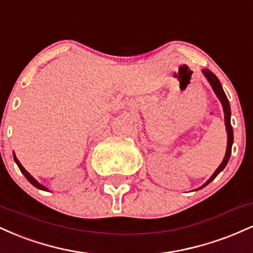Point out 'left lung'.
Listing matches in <instances>:
<instances>
[{
  "label": "left lung",
  "instance_id": "left-lung-1",
  "mask_svg": "<svg viewBox=\"0 0 253 253\" xmlns=\"http://www.w3.org/2000/svg\"><path fill=\"white\" fill-rule=\"evenodd\" d=\"M203 74H205V76L207 77V80L210 81L211 88H213L214 91H215L216 96L219 97V100L221 101L222 103V107H223V113H225V125H226V129H227V149H226V155H225V158H223L222 163L220 164V167L217 168L215 170V172L211 175V177L210 179H208L207 182L205 183V184L202 185L201 188L206 187L207 184H210V183L213 181L215 177L219 175L221 171L225 169V167L227 165L228 163V159L229 157H231V152H232V144H233V128H232V125H231V107H229V102H228V98L226 96L225 91H223L222 86H221V83H220V81L217 80V77L215 75L213 74L211 70H207V69H205L203 70ZM201 188H199V189H201Z\"/></svg>",
  "mask_w": 253,
  "mask_h": 253
}]
</instances>
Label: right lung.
I'll list each match as a JSON object with an SVG mask.
<instances>
[{
  "label": "right lung",
  "mask_w": 253,
  "mask_h": 253,
  "mask_svg": "<svg viewBox=\"0 0 253 253\" xmlns=\"http://www.w3.org/2000/svg\"><path fill=\"white\" fill-rule=\"evenodd\" d=\"M14 161H15V163L17 164V167H19V169H20V171H21V172H22V173H24V176L26 177V178H27V179H28V181H30V183H32V184H33V185H34V187H36V188H38V189H40V190H47V189H46V188H45V187H43V185H42V184H40V183H38V182L36 181V179H34V178H33V177H32V176L30 175V173H28V172H27V171H26V170H25V168H24V167H22V165H21V164H20V162H19V161H17V158H16V157H15V155H14Z\"/></svg>",
  "instance_id": "1"
}]
</instances>
